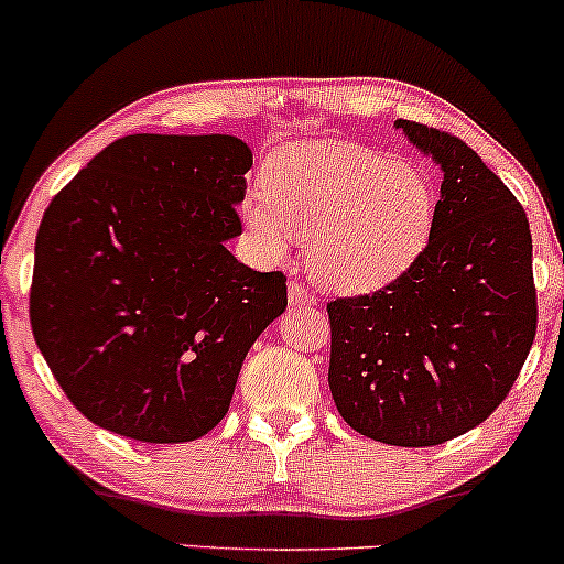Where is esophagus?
<instances>
[{"instance_id": "esophagus-1", "label": "esophagus", "mask_w": 564, "mask_h": 564, "mask_svg": "<svg viewBox=\"0 0 564 564\" xmlns=\"http://www.w3.org/2000/svg\"><path fill=\"white\" fill-rule=\"evenodd\" d=\"M288 299H290V303H293V306H299V308H301V306H314V295L308 293L306 284H301L299 280L290 282Z\"/></svg>"}]
</instances>
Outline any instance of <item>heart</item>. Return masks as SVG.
Wrapping results in <instances>:
<instances>
[{
	"mask_svg": "<svg viewBox=\"0 0 564 564\" xmlns=\"http://www.w3.org/2000/svg\"><path fill=\"white\" fill-rule=\"evenodd\" d=\"M436 192L419 164L351 141L284 145L263 167V197L245 220L271 256L312 239L308 269L338 293L400 280L426 248Z\"/></svg>",
	"mask_w": 564,
	"mask_h": 564,
	"instance_id": "obj_1",
	"label": "heart"
}]
</instances>
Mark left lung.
Wrapping results in <instances>:
<instances>
[{"mask_svg":"<svg viewBox=\"0 0 564 564\" xmlns=\"http://www.w3.org/2000/svg\"><path fill=\"white\" fill-rule=\"evenodd\" d=\"M394 124L442 170L434 226L400 280L327 303V383L354 432L429 447L479 426L520 376L538 325L533 237L477 151L410 119Z\"/></svg>","mask_w":564,"mask_h":564,"instance_id":"1","label":"left lung"}]
</instances>
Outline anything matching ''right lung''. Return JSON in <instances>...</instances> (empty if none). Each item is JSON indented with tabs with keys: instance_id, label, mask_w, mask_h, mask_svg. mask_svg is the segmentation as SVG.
<instances>
[{
	"instance_id": "right-lung-1",
	"label": "right lung",
	"mask_w": 564,
	"mask_h": 564,
	"mask_svg": "<svg viewBox=\"0 0 564 564\" xmlns=\"http://www.w3.org/2000/svg\"><path fill=\"white\" fill-rule=\"evenodd\" d=\"M250 167L234 135H124L44 210L31 330L95 426L175 445L229 413L250 346L288 306L282 271L226 250Z\"/></svg>"
}]
</instances>
